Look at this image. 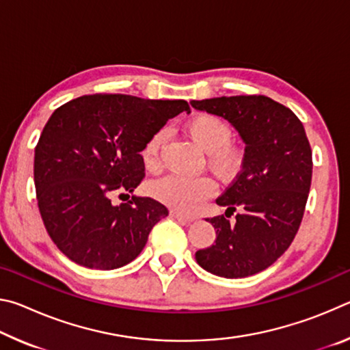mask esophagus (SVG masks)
Returning <instances> with one entry per match:
<instances>
[{
	"label": "esophagus",
	"mask_w": 350,
	"mask_h": 350,
	"mask_svg": "<svg viewBox=\"0 0 350 350\" xmlns=\"http://www.w3.org/2000/svg\"><path fill=\"white\" fill-rule=\"evenodd\" d=\"M170 216L174 217V219H179V221H183V222H193L194 221L193 216H187V215H183V213L176 211V210H171Z\"/></svg>",
	"instance_id": "esophagus-1"
}]
</instances>
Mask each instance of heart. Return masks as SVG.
Wrapping results in <instances>:
<instances>
[{"label": "heart", "mask_w": 350, "mask_h": 350, "mask_svg": "<svg viewBox=\"0 0 350 350\" xmlns=\"http://www.w3.org/2000/svg\"><path fill=\"white\" fill-rule=\"evenodd\" d=\"M185 131L200 150L210 154L211 163L222 174H232L238 167V152L230 145L233 140V129L221 117L199 114L187 123ZM165 133L159 131L146 142L142 159L148 171L159 167V150L163 144ZM216 191V183L208 176L183 177L170 174L151 185V194L162 204L183 213L196 211L205 199Z\"/></svg>", "instance_id": "b5f03b06"}]
</instances>
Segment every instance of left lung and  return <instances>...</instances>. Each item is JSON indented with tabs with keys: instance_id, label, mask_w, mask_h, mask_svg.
Listing matches in <instances>:
<instances>
[{
	"instance_id": "1",
	"label": "left lung",
	"mask_w": 350,
	"mask_h": 350,
	"mask_svg": "<svg viewBox=\"0 0 350 350\" xmlns=\"http://www.w3.org/2000/svg\"><path fill=\"white\" fill-rule=\"evenodd\" d=\"M191 106L225 118L245 144L242 171L216 204L226 218L206 219L215 244L196 252L198 264L222 278H245L270 267L292 244L303 221L312 182V150L303 123L265 96L191 100Z\"/></svg>"
}]
</instances>
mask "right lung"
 <instances>
[{
	"label": "right lung",
	"instance_id": "obj_1",
	"mask_svg": "<svg viewBox=\"0 0 350 350\" xmlns=\"http://www.w3.org/2000/svg\"><path fill=\"white\" fill-rule=\"evenodd\" d=\"M183 111L185 100L123 94L83 96L54 111L35 148L33 180L47 233L70 260L114 270L144 250L167 206L139 196L112 205L111 196L137 188L146 142Z\"/></svg>",
	"mask_w": 350,
	"mask_h": 350
}]
</instances>
